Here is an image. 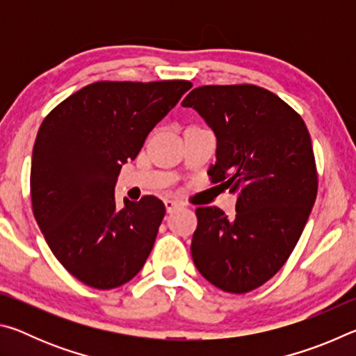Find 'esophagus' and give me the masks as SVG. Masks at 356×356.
Wrapping results in <instances>:
<instances>
[{"instance_id":"34e87169","label":"esophagus","mask_w":356,"mask_h":356,"mask_svg":"<svg viewBox=\"0 0 356 356\" xmlns=\"http://www.w3.org/2000/svg\"><path fill=\"white\" fill-rule=\"evenodd\" d=\"M165 207H166V213H172L174 210H176V209L179 207V204L174 202V201L166 200V201H165Z\"/></svg>"}]
</instances>
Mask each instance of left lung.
<instances>
[{
    "label": "left lung",
    "instance_id": "obj_1",
    "mask_svg": "<svg viewBox=\"0 0 356 356\" xmlns=\"http://www.w3.org/2000/svg\"><path fill=\"white\" fill-rule=\"evenodd\" d=\"M216 136L209 176L237 196L234 218L196 210L191 256L210 284L246 293L286 264L317 196L309 131L286 102L254 84L195 88L182 102Z\"/></svg>",
    "mask_w": 356,
    "mask_h": 356
}]
</instances>
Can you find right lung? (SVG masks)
Masks as SVG:
<instances>
[{"label": "right lung", "mask_w": 356, "mask_h": 356, "mask_svg": "<svg viewBox=\"0 0 356 356\" xmlns=\"http://www.w3.org/2000/svg\"><path fill=\"white\" fill-rule=\"evenodd\" d=\"M190 88L184 80L92 83L42 122L31 160L33 212L53 254L86 286L125 284L152 251L165 204L144 196L118 209L114 186Z\"/></svg>", "instance_id": "obj_1"}]
</instances>
